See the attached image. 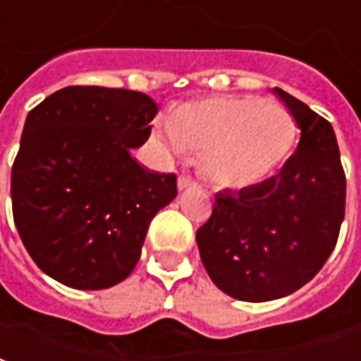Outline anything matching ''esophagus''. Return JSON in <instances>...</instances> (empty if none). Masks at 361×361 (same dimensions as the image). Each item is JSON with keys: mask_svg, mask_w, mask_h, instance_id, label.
I'll list each match as a JSON object with an SVG mask.
<instances>
[{"mask_svg": "<svg viewBox=\"0 0 361 361\" xmlns=\"http://www.w3.org/2000/svg\"><path fill=\"white\" fill-rule=\"evenodd\" d=\"M194 185H196V183H194L190 176H186V175L178 176V190H186V188H190V186Z\"/></svg>", "mask_w": 361, "mask_h": 361, "instance_id": "34e87169", "label": "esophagus"}]
</instances>
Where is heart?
<instances>
[{
	"label": "heart",
	"instance_id": "heart-1",
	"mask_svg": "<svg viewBox=\"0 0 361 361\" xmlns=\"http://www.w3.org/2000/svg\"><path fill=\"white\" fill-rule=\"evenodd\" d=\"M163 140L173 153L202 155L212 183L243 188L267 178L288 157L295 120L257 97H216L178 109Z\"/></svg>",
	"mask_w": 361,
	"mask_h": 361
}]
</instances>
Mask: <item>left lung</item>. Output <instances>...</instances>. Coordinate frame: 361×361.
Returning a JSON list of instances; mask_svg holds the SVG:
<instances>
[{
    "label": "left lung",
    "instance_id": "obj_1",
    "mask_svg": "<svg viewBox=\"0 0 361 361\" xmlns=\"http://www.w3.org/2000/svg\"><path fill=\"white\" fill-rule=\"evenodd\" d=\"M301 137L280 173L239 192L216 194L196 231L202 264L219 290L270 301L311 282L338 241L346 175L331 122L276 87Z\"/></svg>",
    "mask_w": 361,
    "mask_h": 361
}]
</instances>
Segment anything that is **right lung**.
Segmentation results:
<instances>
[{
    "mask_svg": "<svg viewBox=\"0 0 361 361\" xmlns=\"http://www.w3.org/2000/svg\"><path fill=\"white\" fill-rule=\"evenodd\" d=\"M155 114L145 93L94 85L60 89L29 112L11 169L13 219L50 278L104 290L132 274L153 216L176 196L175 173L130 155Z\"/></svg>",
    "mask_w": 361,
    "mask_h": 361,
    "instance_id": "obj_1",
    "label": "right lung"
}]
</instances>
